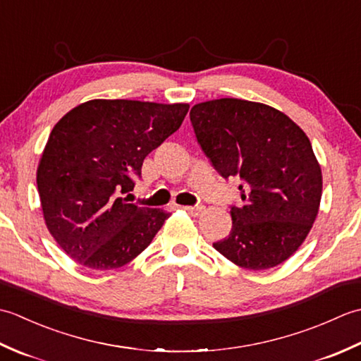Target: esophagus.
<instances>
[{
    "instance_id": "obj_1",
    "label": "esophagus",
    "mask_w": 361,
    "mask_h": 361,
    "mask_svg": "<svg viewBox=\"0 0 361 361\" xmlns=\"http://www.w3.org/2000/svg\"><path fill=\"white\" fill-rule=\"evenodd\" d=\"M185 211H188L190 216H200V214L204 211V206L198 204V206H185Z\"/></svg>"
}]
</instances>
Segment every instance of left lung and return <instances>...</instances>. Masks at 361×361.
Segmentation results:
<instances>
[{
    "label": "left lung",
    "mask_w": 361,
    "mask_h": 361,
    "mask_svg": "<svg viewBox=\"0 0 361 361\" xmlns=\"http://www.w3.org/2000/svg\"><path fill=\"white\" fill-rule=\"evenodd\" d=\"M189 116L214 169L242 180L231 233L214 248L247 270L282 264L307 237L323 192L307 135L287 114L243 99L197 104Z\"/></svg>",
    "instance_id": "1"
}]
</instances>
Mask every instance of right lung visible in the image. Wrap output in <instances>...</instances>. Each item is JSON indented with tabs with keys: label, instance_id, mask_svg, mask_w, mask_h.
Returning <instances> with one entry per match:
<instances>
[{
	"label": "right lung",
	"instance_id": "right-lung-1",
	"mask_svg": "<svg viewBox=\"0 0 361 361\" xmlns=\"http://www.w3.org/2000/svg\"><path fill=\"white\" fill-rule=\"evenodd\" d=\"M188 104L94 99L54 126L37 169L44 224L91 270L128 264L171 216L128 203L144 158L180 128Z\"/></svg>",
	"mask_w": 361,
	"mask_h": 361
}]
</instances>
